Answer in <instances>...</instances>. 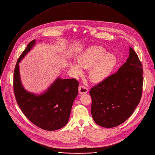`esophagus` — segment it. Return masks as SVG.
<instances>
[{"label": "esophagus", "instance_id": "1", "mask_svg": "<svg viewBox=\"0 0 155 155\" xmlns=\"http://www.w3.org/2000/svg\"><path fill=\"white\" fill-rule=\"evenodd\" d=\"M78 90H79V93L81 94H86L88 92V90H87V87L84 85H81L79 88H78Z\"/></svg>", "mask_w": 155, "mask_h": 155}]
</instances>
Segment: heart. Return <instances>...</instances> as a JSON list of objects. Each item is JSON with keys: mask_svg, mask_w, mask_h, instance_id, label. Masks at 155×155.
Here are the masks:
<instances>
[{"mask_svg": "<svg viewBox=\"0 0 155 155\" xmlns=\"http://www.w3.org/2000/svg\"><path fill=\"white\" fill-rule=\"evenodd\" d=\"M78 64L72 62L71 68L77 75L82 73L81 68H89L90 78L94 82L102 81L112 74L117 64V56L101 46L86 48L78 58Z\"/></svg>", "mask_w": 155, "mask_h": 155, "instance_id": "obj_1", "label": "heart"}]
</instances>
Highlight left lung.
Here are the masks:
<instances>
[{"label":"left lung","instance_id":"1","mask_svg":"<svg viewBox=\"0 0 155 155\" xmlns=\"http://www.w3.org/2000/svg\"><path fill=\"white\" fill-rule=\"evenodd\" d=\"M142 75L141 62L130 47L129 58L117 72L90 91L91 114L96 124L104 127H114L132 115L142 97Z\"/></svg>","mask_w":155,"mask_h":155}]
</instances>
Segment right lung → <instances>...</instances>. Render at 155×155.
<instances>
[{
    "mask_svg": "<svg viewBox=\"0 0 155 155\" xmlns=\"http://www.w3.org/2000/svg\"><path fill=\"white\" fill-rule=\"evenodd\" d=\"M35 43V40L29 43L17 61L13 75L14 93L21 111L33 124L44 130H55L68 123L79 83L75 78L58 77L40 95L27 91L21 81L19 63Z\"/></svg>",
    "mask_w": 155,
    "mask_h": 155,
    "instance_id": "add662e5",
    "label": "right lung"
}]
</instances>
